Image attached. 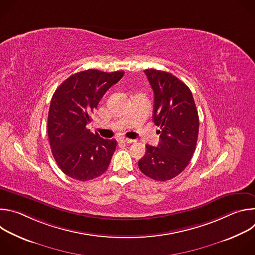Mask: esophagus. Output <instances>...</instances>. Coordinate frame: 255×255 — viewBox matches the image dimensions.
Masks as SVG:
<instances>
[{
	"label": "esophagus",
	"mask_w": 255,
	"mask_h": 255,
	"mask_svg": "<svg viewBox=\"0 0 255 255\" xmlns=\"http://www.w3.org/2000/svg\"><path fill=\"white\" fill-rule=\"evenodd\" d=\"M120 141L123 142V143H133V142H135V140L129 139V138H125V137H121Z\"/></svg>",
	"instance_id": "esophagus-1"
}]
</instances>
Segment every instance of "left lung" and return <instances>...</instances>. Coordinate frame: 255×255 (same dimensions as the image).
Wrapping results in <instances>:
<instances>
[{
    "mask_svg": "<svg viewBox=\"0 0 255 255\" xmlns=\"http://www.w3.org/2000/svg\"><path fill=\"white\" fill-rule=\"evenodd\" d=\"M154 93L153 122L160 127L157 146L146 145L138 161L148 177L165 181L178 175L189 164L196 149L199 115L189 87L173 75L157 69H145Z\"/></svg>",
    "mask_w": 255,
    "mask_h": 255,
    "instance_id": "obj_1",
    "label": "left lung"
}]
</instances>
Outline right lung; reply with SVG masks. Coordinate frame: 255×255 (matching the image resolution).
<instances>
[{
    "label": "right lung",
    "instance_id": "obj_1",
    "mask_svg": "<svg viewBox=\"0 0 255 255\" xmlns=\"http://www.w3.org/2000/svg\"><path fill=\"white\" fill-rule=\"evenodd\" d=\"M124 71L88 69L66 79L54 92L48 112L47 132L52 155L69 177L86 181L103 174L117 146L87 128L94 109Z\"/></svg>",
    "mask_w": 255,
    "mask_h": 255
}]
</instances>
